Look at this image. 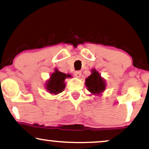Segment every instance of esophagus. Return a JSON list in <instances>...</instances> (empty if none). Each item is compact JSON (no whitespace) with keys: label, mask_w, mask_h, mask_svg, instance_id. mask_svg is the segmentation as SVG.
I'll return each instance as SVG.
<instances>
[{"label":"esophagus","mask_w":149,"mask_h":149,"mask_svg":"<svg viewBox=\"0 0 149 149\" xmlns=\"http://www.w3.org/2000/svg\"><path fill=\"white\" fill-rule=\"evenodd\" d=\"M81 74H82V72L80 71H76L74 72V76L76 77V78H80L81 76Z\"/></svg>","instance_id":"obj_1"}]
</instances>
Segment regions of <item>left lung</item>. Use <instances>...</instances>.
<instances>
[{
	"label": "left lung",
	"mask_w": 149,
	"mask_h": 149,
	"mask_svg": "<svg viewBox=\"0 0 149 149\" xmlns=\"http://www.w3.org/2000/svg\"><path fill=\"white\" fill-rule=\"evenodd\" d=\"M92 73L86 79L85 84L87 86V89L93 94H100L104 91L106 87L104 80L101 78L100 73L93 69Z\"/></svg>",
	"instance_id": "left-lung-1"
}]
</instances>
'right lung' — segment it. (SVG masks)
Masks as SVG:
<instances>
[{
    "mask_svg": "<svg viewBox=\"0 0 149 149\" xmlns=\"http://www.w3.org/2000/svg\"><path fill=\"white\" fill-rule=\"evenodd\" d=\"M69 77H71L69 74H65L56 69V71L52 73L49 80H48L47 83V90L49 91L50 93L56 95L61 93L65 88V78Z\"/></svg>",
    "mask_w": 149,
    "mask_h": 149,
    "instance_id": "obj_1",
    "label": "right lung"
}]
</instances>
